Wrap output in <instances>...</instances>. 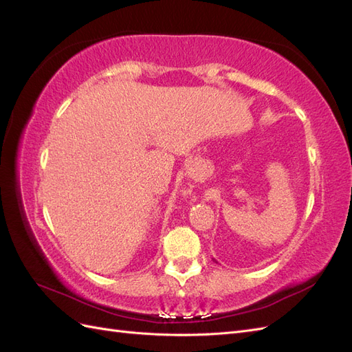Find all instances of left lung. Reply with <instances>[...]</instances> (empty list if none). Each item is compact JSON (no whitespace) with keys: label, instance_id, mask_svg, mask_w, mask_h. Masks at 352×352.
Segmentation results:
<instances>
[{"label":"left lung","instance_id":"1","mask_svg":"<svg viewBox=\"0 0 352 352\" xmlns=\"http://www.w3.org/2000/svg\"><path fill=\"white\" fill-rule=\"evenodd\" d=\"M214 261H216V260H214Z\"/></svg>","mask_w":352,"mask_h":352}]
</instances>
